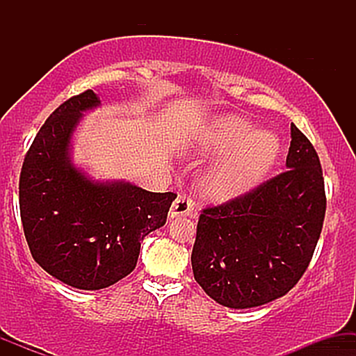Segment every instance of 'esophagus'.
I'll list each match as a JSON object with an SVG mask.
<instances>
[{"label":"esophagus","mask_w":356,"mask_h":356,"mask_svg":"<svg viewBox=\"0 0 356 356\" xmlns=\"http://www.w3.org/2000/svg\"><path fill=\"white\" fill-rule=\"evenodd\" d=\"M192 211H194V202L186 194H179L172 204V207H170L169 218L174 219L179 218V216H191Z\"/></svg>","instance_id":"34e87169"}]
</instances>
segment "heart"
<instances>
[{
  "instance_id": "obj_1",
  "label": "heart",
  "mask_w": 356,
  "mask_h": 356,
  "mask_svg": "<svg viewBox=\"0 0 356 356\" xmlns=\"http://www.w3.org/2000/svg\"><path fill=\"white\" fill-rule=\"evenodd\" d=\"M281 142L276 134L259 130L248 118L219 115L195 138L194 154L219 155L204 170L201 191L216 202H227L248 194L276 164Z\"/></svg>"
}]
</instances>
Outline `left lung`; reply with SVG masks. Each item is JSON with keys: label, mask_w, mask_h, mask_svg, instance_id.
<instances>
[{"label": "left lung", "mask_w": 356, "mask_h": 356, "mask_svg": "<svg viewBox=\"0 0 356 356\" xmlns=\"http://www.w3.org/2000/svg\"><path fill=\"white\" fill-rule=\"evenodd\" d=\"M286 169L199 218L192 271L219 305L246 309L275 301L312 261L326 211L325 181L316 150L295 124Z\"/></svg>", "instance_id": "8db88e82"}]
</instances>
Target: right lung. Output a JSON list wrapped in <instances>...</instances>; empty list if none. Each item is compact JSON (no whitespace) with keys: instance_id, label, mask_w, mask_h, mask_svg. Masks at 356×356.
Returning <instances> with one entry per match:
<instances>
[{"instance_id":"obj_1","label":"right lung","mask_w":356,"mask_h":356,"mask_svg":"<svg viewBox=\"0 0 356 356\" xmlns=\"http://www.w3.org/2000/svg\"><path fill=\"white\" fill-rule=\"evenodd\" d=\"M93 90L48 117L24 157L19 212L31 256L48 275L76 289L108 288L136 268L140 243L165 224L177 195L125 181H99L73 162L83 113L100 107Z\"/></svg>"}]
</instances>
